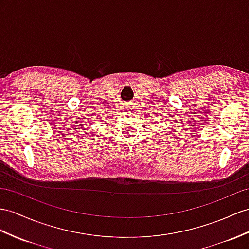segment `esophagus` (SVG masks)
Returning a JSON list of instances; mask_svg holds the SVG:
<instances>
[{
  "label": "esophagus",
  "instance_id": "1",
  "mask_svg": "<svg viewBox=\"0 0 249 249\" xmlns=\"http://www.w3.org/2000/svg\"><path fill=\"white\" fill-rule=\"evenodd\" d=\"M128 108H129V107H128Z\"/></svg>",
  "mask_w": 249,
  "mask_h": 249
}]
</instances>
